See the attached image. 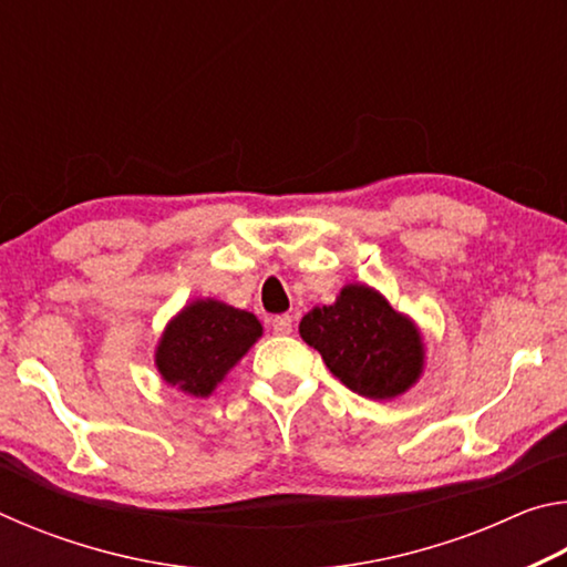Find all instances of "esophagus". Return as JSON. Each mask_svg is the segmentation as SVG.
<instances>
[{
    "instance_id": "34e87169",
    "label": "esophagus",
    "mask_w": 567,
    "mask_h": 567,
    "mask_svg": "<svg viewBox=\"0 0 567 567\" xmlns=\"http://www.w3.org/2000/svg\"><path fill=\"white\" fill-rule=\"evenodd\" d=\"M272 332L275 334H290L292 332V318L290 315H277L272 320Z\"/></svg>"
}]
</instances>
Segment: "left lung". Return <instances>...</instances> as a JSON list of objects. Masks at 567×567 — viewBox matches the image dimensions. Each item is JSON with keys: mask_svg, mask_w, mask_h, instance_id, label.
I'll return each instance as SVG.
<instances>
[{"mask_svg": "<svg viewBox=\"0 0 567 567\" xmlns=\"http://www.w3.org/2000/svg\"><path fill=\"white\" fill-rule=\"evenodd\" d=\"M300 334L322 354L332 375L362 398H395L420 375L415 324L364 285H348L334 305L312 307Z\"/></svg>", "mask_w": 567, "mask_h": 567, "instance_id": "8db88e82", "label": "left lung"}]
</instances>
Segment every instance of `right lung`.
Wrapping results in <instances>:
<instances>
[{
  "mask_svg": "<svg viewBox=\"0 0 567 567\" xmlns=\"http://www.w3.org/2000/svg\"><path fill=\"white\" fill-rule=\"evenodd\" d=\"M260 334L255 315L215 300L192 302L162 334L157 368L169 385L205 398Z\"/></svg>",
  "mask_w": 567,
  "mask_h": 567,
  "instance_id": "add662e5",
  "label": "right lung"
}]
</instances>
